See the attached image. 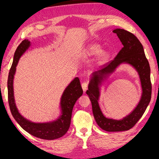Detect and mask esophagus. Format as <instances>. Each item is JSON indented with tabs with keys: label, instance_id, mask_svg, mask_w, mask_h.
Returning <instances> with one entry per match:
<instances>
[{
	"label": "esophagus",
	"instance_id": "1",
	"mask_svg": "<svg viewBox=\"0 0 159 159\" xmlns=\"http://www.w3.org/2000/svg\"><path fill=\"white\" fill-rule=\"evenodd\" d=\"M88 84H89V83H88V82H82V89H83V91H84V92L87 91V89H88Z\"/></svg>",
	"mask_w": 159,
	"mask_h": 159
}]
</instances>
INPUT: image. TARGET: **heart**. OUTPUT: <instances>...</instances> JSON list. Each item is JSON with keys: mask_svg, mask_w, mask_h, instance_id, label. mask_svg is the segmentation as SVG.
<instances>
[{"mask_svg": "<svg viewBox=\"0 0 159 159\" xmlns=\"http://www.w3.org/2000/svg\"><path fill=\"white\" fill-rule=\"evenodd\" d=\"M100 46L97 44V43H94V44L89 46L88 49H87V54L88 56H93V55L98 54L100 52ZM108 57H109V54L107 52H102L100 53V57H99V59L100 61H104L108 58Z\"/></svg>", "mask_w": 159, "mask_h": 159, "instance_id": "b5f03b06", "label": "heart"}]
</instances>
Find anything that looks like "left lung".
<instances>
[{
    "label": "left lung",
    "mask_w": 159,
    "mask_h": 159,
    "mask_svg": "<svg viewBox=\"0 0 159 159\" xmlns=\"http://www.w3.org/2000/svg\"><path fill=\"white\" fill-rule=\"evenodd\" d=\"M113 33H116L118 36L123 47L113 60L107 63L100 70L93 73V77L91 78L88 89L86 92L91 101L93 112L96 123L102 129L108 132L124 131L132 128L146 111L151 101L152 90L150 77V66L145 55L141 43L134 34L124 29H115ZM122 63L130 64L139 72L143 93L141 100L135 110L128 116L120 121H117L105 118L101 112L98 104L99 95L98 84L107 75L114 71L116 66Z\"/></svg>",
    "instance_id": "8db88e82"
}]
</instances>
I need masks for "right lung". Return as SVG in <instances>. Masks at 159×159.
<instances>
[{
    "mask_svg": "<svg viewBox=\"0 0 159 159\" xmlns=\"http://www.w3.org/2000/svg\"><path fill=\"white\" fill-rule=\"evenodd\" d=\"M30 46V41L25 39L16 50L12 66L8 78V98L11 114L20 127L34 136L45 140H54L62 137L70 128L73 107L77 99L82 96L83 90L80 79L76 77L65 89L61 99V116L54 122L47 123H35L20 116L16 106L13 96V82L17 64L20 57Z\"/></svg>",
    "mask_w": 159,
    "mask_h": 159,
    "instance_id": "right-lung-1",
    "label": "right lung"
}]
</instances>
